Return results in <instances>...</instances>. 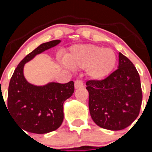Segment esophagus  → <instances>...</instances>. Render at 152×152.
I'll return each instance as SVG.
<instances>
[{
  "instance_id": "1",
  "label": "esophagus",
  "mask_w": 152,
  "mask_h": 152,
  "mask_svg": "<svg viewBox=\"0 0 152 152\" xmlns=\"http://www.w3.org/2000/svg\"><path fill=\"white\" fill-rule=\"evenodd\" d=\"M84 87V83L82 80H76L75 81V89H78V88H82Z\"/></svg>"
}]
</instances>
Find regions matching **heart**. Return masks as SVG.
Wrapping results in <instances>:
<instances>
[{
    "instance_id": "1",
    "label": "heart",
    "mask_w": 152,
    "mask_h": 152,
    "mask_svg": "<svg viewBox=\"0 0 152 152\" xmlns=\"http://www.w3.org/2000/svg\"><path fill=\"white\" fill-rule=\"evenodd\" d=\"M64 62L72 68H85L86 75L91 80L105 78L116 67L117 56L110 48L92 44L72 46L64 56Z\"/></svg>"
}]
</instances>
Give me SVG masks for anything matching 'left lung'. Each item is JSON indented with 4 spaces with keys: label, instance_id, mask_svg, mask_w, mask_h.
Here are the masks:
<instances>
[{
    "label": "left lung",
    "instance_id": "left-lung-1",
    "mask_svg": "<svg viewBox=\"0 0 152 152\" xmlns=\"http://www.w3.org/2000/svg\"><path fill=\"white\" fill-rule=\"evenodd\" d=\"M86 85L91 118L101 128L122 130L139 116L142 101L140 77L121 52L117 70L103 80H88Z\"/></svg>",
    "mask_w": 152,
    "mask_h": 152
}]
</instances>
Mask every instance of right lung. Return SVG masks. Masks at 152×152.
<instances>
[{
  "label": "right lung",
  "instance_id": "1",
  "mask_svg": "<svg viewBox=\"0 0 152 152\" xmlns=\"http://www.w3.org/2000/svg\"><path fill=\"white\" fill-rule=\"evenodd\" d=\"M60 42L61 40H52L39 45L19 63L12 75L8 88L7 109L22 131L45 134L56 130L62 123L63 103L73 94V81L36 86L28 82L23 75L26 62Z\"/></svg>",
  "mask_w": 152,
  "mask_h": 152
}]
</instances>
